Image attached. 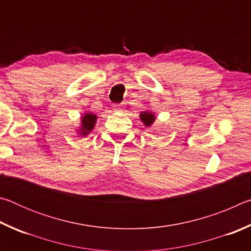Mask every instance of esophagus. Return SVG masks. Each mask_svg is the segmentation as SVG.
Instances as JSON below:
<instances>
[{
    "instance_id": "obj_1",
    "label": "esophagus",
    "mask_w": 251,
    "mask_h": 251,
    "mask_svg": "<svg viewBox=\"0 0 251 251\" xmlns=\"http://www.w3.org/2000/svg\"><path fill=\"white\" fill-rule=\"evenodd\" d=\"M113 107H114V109L116 110V112H124V110H125L124 105H122V104H115L113 106Z\"/></svg>"
}]
</instances>
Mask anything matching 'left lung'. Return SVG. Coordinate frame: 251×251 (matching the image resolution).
Returning <instances> with one entry per match:
<instances>
[{"label": "left lung", "instance_id": "8db88e82", "mask_svg": "<svg viewBox=\"0 0 251 251\" xmlns=\"http://www.w3.org/2000/svg\"><path fill=\"white\" fill-rule=\"evenodd\" d=\"M139 118H141V121L143 122L144 126L146 127H151L156 121L155 114L151 112V110H144V112H141V114H139Z\"/></svg>", "mask_w": 251, "mask_h": 251}]
</instances>
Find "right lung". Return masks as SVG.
<instances>
[{"mask_svg":"<svg viewBox=\"0 0 251 251\" xmlns=\"http://www.w3.org/2000/svg\"><path fill=\"white\" fill-rule=\"evenodd\" d=\"M96 121H97V115L90 112L84 113V115L80 117V123L79 126L76 128V131H77L79 136H87L88 134L92 133V130L94 129V127L96 125Z\"/></svg>","mask_w":251,"mask_h":251,"instance_id":"obj_1","label":"right lung"}]
</instances>
